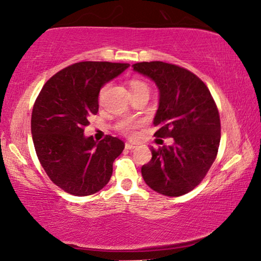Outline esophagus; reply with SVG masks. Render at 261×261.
<instances>
[{
    "mask_svg": "<svg viewBox=\"0 0 261 261\" xmlns=\"http://www.w3.org/2000/svg\"><path fill=\"white\" fill-rule=\"evenodd\" d=\"M125 147H126V149H129L130 150V149H134L136 146H134V144H132V143H126Z\"/></svg>",
    "mask_w": 261,
    "mask_h": 261,
    "instance_id": "1",
    "label": "esophagus"
}]
</instances>
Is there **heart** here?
<instances>
[{"mask_svg":"<svg viewBox=\"0 0 261 261\" xmlns=\"http://www.w3.org/2000/svg\"><path fill=\"white\" fill-rule=\"evenodd\" d=\"M129 86H130L132 94L136 93V92H141V91H148V92H149V86H148L146 83L142 82V80H140V79H133V80H132L130 84H129ZM106 90H107V85L103 86L101 92H100V99L102 98V95L106 92ZM138 126H139V122L134 121V120L126 119V120H121V121L118 123V129L120 132H122L123 134L130 136V135L134 134L135 128L138 127Z\"/></svg>","mask_w":261,"mask_h":261,"instance_id":"obj_1","label":"heart"}]
</instances>
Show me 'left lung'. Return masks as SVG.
<instances>
[{
  "label": "left lung",
  "instance_id": "1",
  "mask_svg": "<svg viewBox=\"0 0 261 261\" xmlns=\"http://www.w3.org/2000/svg\"><path fill=\"white\" fill-rule=\"evenodd\" d=\"M133 70L153 80L160 92L155 136L174 139L171 146L150 148L151 160L142 166V177L159 194L186 195L202 182L217 156V106L205 84L183 67L142 62L134 64Z\"/></svg>",
  "mask_w": 261,
  "mask_h": 261
}]
</instances>
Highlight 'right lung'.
Masks as SVG:
<instances>
[{"mask_svg":"<svg viewBox=\"0 0 261 261\" xmlns=\"http://www.w3.org/2000/svg\"><path fill=\"white\" fill-rule=\"evenodd\" d=\"M129 64L80 62L51 77L39 92L31 115V134L44 170L56 186L74 196H89L110 182L113 162L125 143L107 135H84L97 114L100 89Z\"/></svg>","mask_w":261,"mask_h":261,"instance_id":"right-lung-1","label":"right lung"}]
</instances>
